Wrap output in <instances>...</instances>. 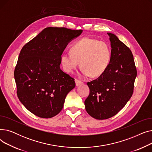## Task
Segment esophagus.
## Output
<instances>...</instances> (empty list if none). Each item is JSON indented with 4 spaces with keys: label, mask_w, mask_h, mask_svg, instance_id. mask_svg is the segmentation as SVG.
Instances as JSON below:
<instances>
[{
    "label": "esophagus",
    "mask_w": 152,
    "mask_h": 152,
    "mask_svg": "<svg viewBox=\"0 0 152 152\" xmlns=\"http://www.w3.org/2000/svg\"><path fill=\"white\" fill-rule=\"evenodd\" d=\"M75 83H76V86H79V85H81V84H83V82L81 81L78 80V79H75Z\"/></svg>",
    "instance_id": "1"
}]
</instances>
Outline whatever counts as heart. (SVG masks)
<instances>
[{
	"label": "heart",
	"instance_id": "obj_1",
	"mask_svg": "<svg viewBox=\"0 0 152 152\" xmlns=\"http://www.w3.org/2000/svg\"><path fill=\"white\" fill-rule=\"evenodd\" d=\"M71 52L63 53L60 57L61 65L66 73H73L80 63L84 76H102L108 67L111 58L109 45L103 41L84 37L75 42Z\"/></svg>",
	"mask_w": 152,
	"mask_h": 152
}]
</instances>
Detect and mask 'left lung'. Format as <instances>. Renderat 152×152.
<instances>
[{
	"mask_svg": "<svg viewBox=\"0 0 152 152\" xmlns=\"http://www.w3.org/2000/svg\"><path fill=\"white\" fill-rule=\"evenodd\" d=\"M107 34L111 48L110 63L102 76L87 83L90 94L84 102L87 112L97 119L112 117L126 105L137 76L131 50L115 34Z\"/></svg>",
	"mask_w": 152,
	"mask_h": 152,
	"instance_id": "1",
	"label": "left lung"
}]
</instances>
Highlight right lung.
<instances>
[{
    "instance_id": "right-lung-1",
    "label": "right lung",
    "mask_w": 152,
    "mask_h": 152,
    "mask_svg": "<svg viewBox=\"0 0 152 152\" xmlns=\"http://www.w3.org/2000/svg\"><path fill=\"white\" fill-rule=\"evenodd\" d=\"M82 33L47 28L22 48L14 71L17 95L36 116L50 118L58 114L75 88V79L60 69V57L68 43Z\"/></svg>"
}]
</instances>
